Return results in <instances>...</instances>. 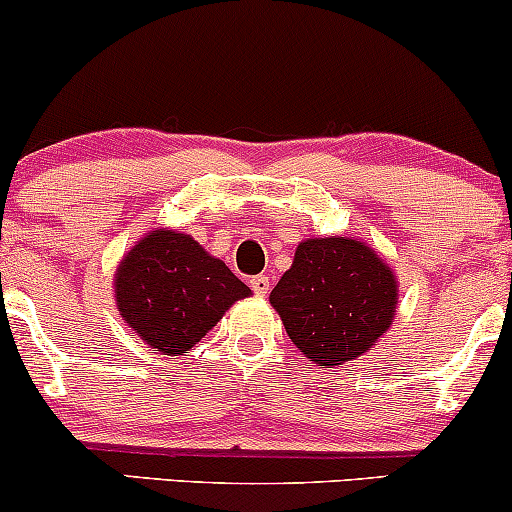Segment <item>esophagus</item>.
I'll return each instance as SVG.
<instances>
[{
    "mask_svg": "<svg viewBox=\"0 0 512 512\" xmlns=\"http://www.w3.org/2000/svg\"><path fill=\"white\" fill-rule=\"evenodd\" d=\"M250 286H252V291L257 293V296H267L269 286H272V281H269V276L257 274V276H252V279H250Z\"/></svg>",
    "mask_w": 512,
    "mask_h": 512,
    "instance_id": "esophagus-1",
    "label": "esophagus"
}]
</instances>
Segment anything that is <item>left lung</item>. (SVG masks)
Returning <instances> with one entry per match:
<instances>
[{"instance_id":"8db88e82","label":"left lung","mask_w":512,"mask_h":512,"mask_svg":"<svg viewBox=\"0 0 512 512\" xmlns=\"http://www.w3.org/2000/svg\"><path fill=\"white\" fill-rule=\"evenodd\" d=\"M269 303L303 356L322 368L344 366L390 330L399 281L358 238H305Z\"/></svg>"}]
</instances>
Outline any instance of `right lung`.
<instances>
[{
  "mask_svg": "<svg viewBox=\"0 0 512 512\" xmlns=\"http://www.w3.org/2000/svg\"><path fill=\"white\" fill-rule=\"evenodd\" d=\"M122 320L163 356H185L226 310L252 291L195 238L156 228L115 269Z\"/></svg>",
  "mask_w": 512,
  "mask_h": 512,
  "instance_id": "1",
  "label": "right lung"
}]
</instances>
